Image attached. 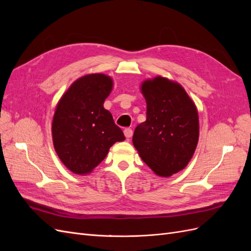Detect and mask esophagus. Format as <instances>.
I'll return each mask as SVG.
<instances>
[{
	"instance_id": "esophagus-1",
	"label": "esophagus",
	"mask_w": 251,
	"mask_h": 251,
	"mask_svg": "<svg viewBox=\"0 0 251 251\" xmlns=\"http://www.w3.org/2000/svg\"><path fill=\"white\" fill-rule=\"evenodd\" d=\"M124 133H125V136L128 139V138H131L132 137V135H133V131H132V128L131 127H126L125 128V131H124Z\"/></svg>"
}]
</instances>
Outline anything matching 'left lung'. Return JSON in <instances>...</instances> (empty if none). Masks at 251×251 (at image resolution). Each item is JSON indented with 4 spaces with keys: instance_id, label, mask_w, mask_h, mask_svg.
Returning a JSON list of instances; mask_svg holds the SVG:
<instances>
[{
    "instance_id": "left-lung-1",
    "label": "left lung",
    "mask_w": 251,
    "mask_h": 251,
    "mask_svg": "<svg viewBox=\"0 0 251 251\" xmlns=\"http://www.w3.org/2000/svg\"><path fill=\"white\" fill-rule=\"evenodd\" d=\"M147 120L135 128L133 144L158 176L170 177L191 160L199 139L198 111L179 83L158 76L144 81Z\"/></svg>"
}]
</instances>
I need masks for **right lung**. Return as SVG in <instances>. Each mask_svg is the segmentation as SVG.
<instances>
[{
  "label": "right lung",
  "instance_id": "1",
  "mask_svg": "<svg viewBox=\"0 0 251 251\" xmlns=\"http://www.w3.org/2000/svg\"><path fill=\"white\" fill-rule=\"evenodd\" d=\"M113 81L103 74H89L74 81L60 98L52 123L55 151L71 172L90 173L116 141L126 139L103 108Z\"/></svg>",
  "mask_w": 251,
  "mask_h": 251
}]
</instances>
